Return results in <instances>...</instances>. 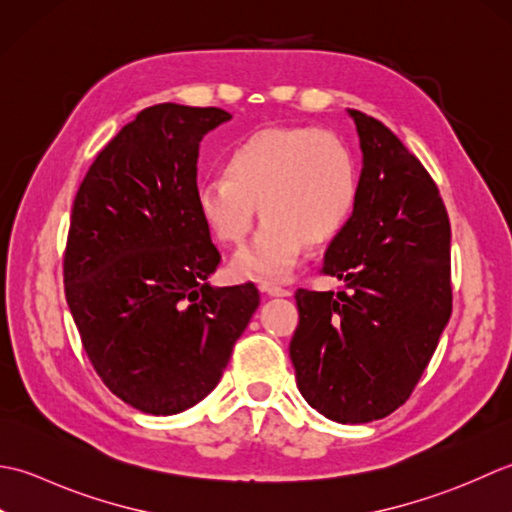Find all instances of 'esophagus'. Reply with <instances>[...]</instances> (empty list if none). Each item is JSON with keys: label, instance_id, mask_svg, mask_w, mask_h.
Segmentation results:
<instances>
[{"label": "esophagus", "instance_id": "obj_1", "mask_svg": "<svg viewBox=\"0 0 512 512\" xmlns=\"http://www.w3.org/2000/svg\"><path fill=\"white\" fill-rule=\"evenodd\" d=\"M260 291H265L267 296H291V289L283 287V285H276V283H260Z\"/></svg>", "mask_w": 512, "mask_h": 512}]
</instances>
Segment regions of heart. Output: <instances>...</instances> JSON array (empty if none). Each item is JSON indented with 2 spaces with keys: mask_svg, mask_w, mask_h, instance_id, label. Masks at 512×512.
Returning a JSON list of instances; mask_svg holds the SVG:
<instances>
[{
  "mask_svg": "<svg viewBox=\"0 0 512 512\" xmlns=\"http://www.w3.org/2000/svg\"><path fill=\"white\" fill-rule=\"evenodd\" d=\"M223 172L198 181L196 212L218 243L241 245L260 205L265 223L234 260L245 278L287 276L307 243L329 245L347 229L360 196L347 145L309 125L247 134L229 148Z\"/></svg>",
  "mask_w": 512,
  "mask_h": 512,
  "instance_id": "1",
  "label": "heart"
}]
</instances>
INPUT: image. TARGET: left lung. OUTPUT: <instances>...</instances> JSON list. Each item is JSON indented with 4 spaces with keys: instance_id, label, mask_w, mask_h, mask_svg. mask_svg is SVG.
<instances>
[{
    "instance_id": "obj_1",
    "label": "left lung",
    "mask_w": 512,
    "mask_h": 512,
    "mask_svg": "<svg viewBox=\"0 0 512 512\" xmlns=\"http://www.w3.org/2000/svg\"><path fill=\"white\" fill-rule=\"evenodd\" d=\"M349 114L362 148L360 196L320 269L347 287L296 291L289 358L316 411L364 424L409 400L451 318V223L420 159L382 121Z\"/></svg>"
}]
</instances>
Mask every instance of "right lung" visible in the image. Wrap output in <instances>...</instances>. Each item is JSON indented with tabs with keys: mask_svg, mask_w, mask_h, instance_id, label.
Instances as JSON below:
<instances>
[{
	"mask_svg": "<svg viewBox=\"0 0 512 512\" xmlns=\"http://www.w3.org/2000/svg\"><path fill=\"white\" fill-rule=\"evenodd\" d=\"M221 108L159 103L103 148L72 203L64 289L103 384L150 415L210 393L260 305L254 283L210 287L221 254L196 212L203 134Z\"/></svg>",
	"mask_w": 512,
	"mask_h": 512,
	"instance_id": "right-lung-1",
	"label": "right lung"
}]
</instances>
